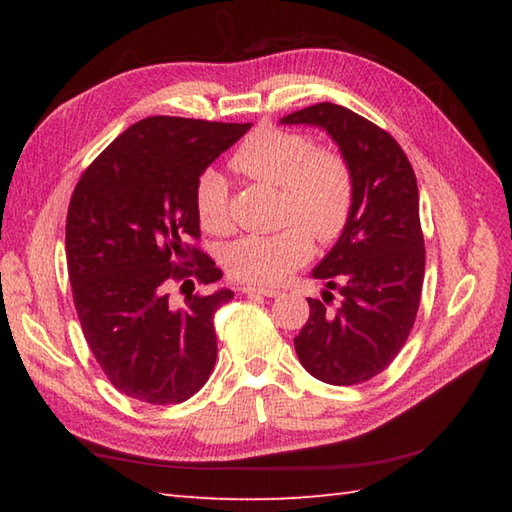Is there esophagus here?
I'll list each match as a JSON object with an SVG mask.
<instances>
[{"mask_svg": "<svg viewBox=\"0 0 512 512\" xmlns=\"http://www.w3.org/2000/svg\"><path fill=\"white\" fill-rule=\"evenodd\" d=\"M244 295H262V297H277L279 290L275 288H257V286H244Z\"/></svg>", "mask_w": 512, "mask_h": 512, "instance_id": "obj_1", "label": "esophagus"}]
</instances>
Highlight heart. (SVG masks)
<instances>
[{"label": "heart", "instance_id": "obj_1", "mask_svg": "<svg viewBox=\"0 0 512 512\" xmlns=\"http://www.w3.org/2000/svg\"><path fill=\"white\" fill-rule=\"evenodd\" d=\"M231 167L246 178L277 187L281 222L270 235H246L226 248L224 264L235 279L253 286L279 284L312 253V236L332 242L343 233L354 206V176L345 158L314 149L312 138L273 125L257 127L235 149ZM228 187L220 171L195 180L193 206L206 231H224Z\"/></svg>", "mask_w": 512, "mask_h": 512}]
</instances>
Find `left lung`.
<instances>
[{"mask_svg": "<svg viewBox=\"0 0 512 512\" xmlns=\"http://www.w3.org/2000/svg\"><path fill=\"white\" fill-rule=\"evenodd\" d=\"M281 125L328 134L354 176V206L343 233L312 277L323 301L295 336L301 365L328 385H356L394 361L416 321L424 277L418 182L405 151L385 129L343 105L317 103ZM340 303L329 308L331 290Z\"/></svg>", "mask_w": 512, "mask_h": 512, "instance_id": "1", "label": "left lung"}]
</instances>
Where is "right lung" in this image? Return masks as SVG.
Returning a JSON list of instances; mask_svg holds the SVG:
<instances>
[{"mask_svg":"<svg viewBox=\"0 0 512 512\" xmlns=\"http://www.w3.org/2000/svg\"><path fill=\"white\" fill-rule=\"evenodd\" d=\"M248 129L250 123L145 118L85 169L72 193L65 255L74 308L94 358L129 398L182 402L213 372V317L233 292H189L173 306L169 286L182 281V290H193V277L202 284L222 277L211 257L187 244L200 237L193 189Z\"/></svg>","mask_w":512,"mask_h":512,"instance_id":"obj_1","label":"right lung"}]
</instances>
